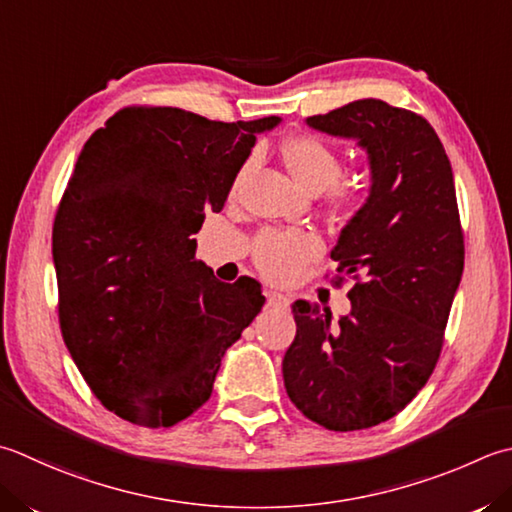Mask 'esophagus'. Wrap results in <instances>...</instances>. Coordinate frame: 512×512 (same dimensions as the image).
<instances>
[{"mask_svg":"<svg viewBox=\"0 0 512 512\" xmlns=\"http://www.w3.org/2000/svg\"><path fill=\"white\" fill-rule=\"evenodd\" d=\"M266 299H268V306H275V308L288 306V297L284 293H277V290H266Z\"/></svg>","mask_w":512,"mask_h":512,"instance_id":"esophagus-1","label":"esophagus"}]
</instances>
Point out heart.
I'll return each mask as SVG.
<instances>
[{
	"instance_id": "1",
	"label": "heart",
	"mask_w": 512,
	"mask_h": 512,
	"mask_svg": "<svg viewBox=\"0 0 512 512\" xmlns=\"http://www.w3.org/2000/svg\"><path fill=\"white\" fill-rule=\"evenodd\" d=\"M282 157L297 184L308 193L324 190L326 204L335 210H353L364 204L373 186V173L366 168L344 175L339 150L317 135L290 137L282 146ZM317 255L319 242L304 230L264 228L253 244L257 268L273 282L293 279Z\"/></svg>"
}]
</instances>
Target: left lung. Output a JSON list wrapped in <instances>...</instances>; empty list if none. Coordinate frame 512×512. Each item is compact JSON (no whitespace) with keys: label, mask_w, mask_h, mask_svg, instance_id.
Instances as JSON below:
<instances>
[{"label":"left lung","mask_w":512,"mask_h":512,"mask_svg":"<svg viewBox=\"0 0 512 512\" xmlns=\"http://www.w3.org/2000/svg\"><path fill=\"white\" fill-rule=\"evenodd\" d=\"M306 122L355 137L373 186L330 250L335 284L353 279L350 315L293 304L295 342L284 355L286 393L328 430H362L413 402L433 375L464 273V230L453 168L422 115L357 99Z\"/></svg>","instance_id":"1"}]
</instances>
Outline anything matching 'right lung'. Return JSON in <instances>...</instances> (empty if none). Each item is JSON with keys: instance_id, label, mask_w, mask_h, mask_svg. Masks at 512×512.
I'll use <instances>...</instances> for the list:
<instances>
[{"instance_id": "add662e5", "label": "right lung", "mask_w": 512, "mask_h": 512, "mask_svg": "<svg viewBox=\"0 0 512 512\" xmlns=\"http://www.w3.org/2000/svg\"><path fill=\"white\" fill-rule=\"evenodd\" d=\"M277 122L128 106L77 157L53 226L59 328L95 397L130 424L170 428L202 408L266 302L255 279L202 270L190 235Z\"/></svg>"}]
</instances>
